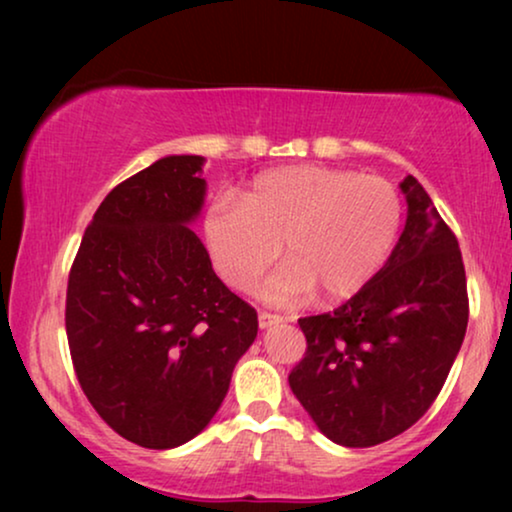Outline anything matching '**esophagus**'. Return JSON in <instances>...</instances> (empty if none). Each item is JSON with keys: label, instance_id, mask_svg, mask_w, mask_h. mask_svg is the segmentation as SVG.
Segmentation results:
<instances>
[{"label": "esophagus", "instance_id": "34e87169", "mask_svg": "<svg viewBox=\"0 0 512 512\" xmlns=\"http://www.w3.org/2000/svg\"><path fill=\"white\" fill-rule=\"evenodd\" d=\"M284 321V317L282 314H272V312H258V326L263 328H270V326H275V324H282Z\"/></svg>", "mask_w": 512, "mask_h": 512}]
</instances>
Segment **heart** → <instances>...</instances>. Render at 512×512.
<instances>
[{
  "label": "heart",
  "mask_w": 512,
  "mask_h": 512,
  "mask_svg": "<svg viewBox=\"0 0 512 512\" xmlns=\"http://www.w3.org/2000/svg\"><path fill=\"white\" fill-rule=\"evenodd\" d=\"M401 198L382 177L298 165L254 179L240 202L216 200L205 221L207 247L221 277L254 291L282 244L286 265L265 296L289 303L317 291L333 303L354 296L394 249Z\"/></svg>",
  "instance_id": "obj_1"
}]
</instances>
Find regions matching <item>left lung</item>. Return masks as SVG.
Instances as JSON below:
<instances>
[{
	"mask_svg": "<svg viewBox=\"0 0 512 512\" xmlns=\"http://www.w3.org/2000/svg\"><path fill=\"white\" fill-rule=\"evenodd\" d=\"M384 268L338 310L298 319L307 349L289 384L333 443L373 447L410 429L443 389L468 324L459 242L415 177Z\"/></svg>",
	"mask_w": 512,
	"mask_h": 512,
	"instance_id": "1",
	"label": "left lung"
}]
</instances>
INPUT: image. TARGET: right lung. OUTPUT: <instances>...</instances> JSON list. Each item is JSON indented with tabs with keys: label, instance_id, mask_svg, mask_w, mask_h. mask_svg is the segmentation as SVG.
Masks as SVG:
<instances>
[{
	"label": "right lung",
	"instance_id": "add662e5",
	"mask_svg": "<svg viewBox=\"0 0 512 512\" xmlns=\"http://www.w3.org/2000/svg\"><path fill=\"white\" fill-rule=\"evenodd\" d=\"M202 156H167L118 184L86 228L65 326L83 394L130 443L170 450L212 422L256 310L216 277L191 223Z\"/></svg>",
	"mask_w": 512,
	"mask_h": 512
}]
</instances>
